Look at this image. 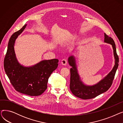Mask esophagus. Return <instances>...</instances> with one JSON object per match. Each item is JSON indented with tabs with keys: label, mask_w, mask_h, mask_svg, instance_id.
<instances>
[{
	"label": "esophagus",
	"mask_w": 123,
	"mask_h": 123,
	"mask_svg": "<svg viewBox=\"0 0 123 123\" xmlns=\"http://www.w3.org/2000/svg\"><path fill=\"white\" fill-rule=\"evenodd\" d=\"M61 63L62 65H66L67 63V59H66V58H64V59H63L61 61Z\"/></svg>",
	"instance_id": "obj_1"
}]
</instances>
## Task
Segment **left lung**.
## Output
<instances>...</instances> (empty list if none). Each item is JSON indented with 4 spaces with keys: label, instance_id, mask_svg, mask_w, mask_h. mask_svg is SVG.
Here are the masks:
<instances>
[{
    "label": "left lung",
    "instance_id": "left-lung-1",
    "mask_svg": "<svg viewBox=\"0 0 123 123\" xmlns=\"http://www.w3.org/2000/svg\"><path fill=\"white\" fill-rule=\"evenodd\" d=\"M104 42L112 45L114 55L115 59V64L112 70L104 79L101 80L96 85L92 86L85 85L80 80L79 76L77 72L76 67L75 58L70 56L68 58V62L72 67L70 69V89L73 94L79 98L87 100L90 99L106 92L111 87L116 71L119 65V57L117 54L116 45L113 38L105 33Z\"/></svg>",
    "mask_w": 123,
    "mask_h": 123
}]
</instances>
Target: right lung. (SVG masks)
Listing matches in <instances>:
<instances>
[{
  "label": "right lung",
  "mask_w": 123,
  "mask_h": 123,
  "mask_svg": "<svg viewBox=\"0 0 123 123\" xmlns=\"http://www.w3.org/2000/svg\"><path fill=\"white\" fill-rule=\"evenodd\" d=\"M26 25L14 32L10 38L4 59V68L12 85L17 91L30 96H38L46 90L48 79L57 68L59 60H43L30 67H24L18 63L15 55L14 43Z\"/></svg>",
  "instance_id": "1"
}]
</instances>
